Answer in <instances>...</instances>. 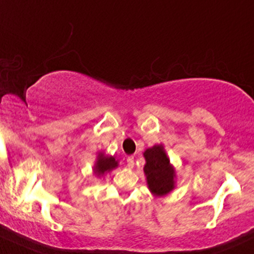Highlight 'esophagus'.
Segmentation results:
<instances>
[{"label": "esophagus", "instance_id": "esophagus-1", "mask_svg": "<svg viewBox=\"0 0 254 254\" xmlns=\"http://www.w3.org/2000/svg\"><path fill=\"white\" fill-rule=\"evenodd\" d=\"M127 168H133V164H135V159L133 157H127Z\"/></svg>", "mask_w": 254, "mask_h": 254}]
</instances>
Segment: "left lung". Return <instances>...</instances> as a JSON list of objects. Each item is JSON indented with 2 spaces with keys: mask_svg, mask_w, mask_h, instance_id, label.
<instances>
[{
  "mask_svg": "<svg viewBox=\"0 0 254 254\" xmlns=\"http://www.w3.org/2000/svg\"><path fill=\"white\" fill-rule=\"evenodd\" d=\"M146 158L144 174L147 183L154 195H165L174 189V169L170 166V160L163 146H154L143 153Z\"/></svg>",
  "mask_w": 254,
  "mask_h": 254,
  "instance_id": "left-lung-1",
  "label": "left lung"
}]
</instances>
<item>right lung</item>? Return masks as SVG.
I'll use <instances>...</instances> for the list:
<instances>
[{
    "mask_svg": "<svg viewBox=\"0 0 254 254\" xmlns=\"http://www.w3.org/2000/svg\"><path fill=\"white\" fill-rule=\"evenodd\" d=\"M117 165H118V161L113 157H104L102 154H99V159H97L94 170H95L96 175H102L117 168Z\"/></svg>",
    "mask_w": 254,
    "mask_h": 254,
    "instance_id": "1",
    "label": "right lung"
}]
</instances>
